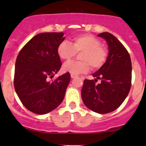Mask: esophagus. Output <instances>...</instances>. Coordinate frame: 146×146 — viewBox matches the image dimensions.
Here are the masks:
<instances>
[{
  "label": "esophagus",
  "mask_w": 146,
  "mask_h": 146,
  "mask_svg": "<svg viewBox=\"0 0 146 146\" xmlns=\"http://www.w3.org/2000/svg\"><path fill=\"white\" fill-rule=\"evenodd\" d=\"M70 77H71V78H75L78 77V76H76V75H74V74H71L70 75Z\"/></svg>",
  "instance_id": "obj_1"
}]
</instances>
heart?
<instances>
[{"label": "heart", "instance_id": "b5f03b06", "mask_svg": "<svg viewBox=\"0 0 146 146\" xmlns=\"http://www.w3.org/2000/svg\"><path fill=\"white\" fill-rule=\"evenodd\" d=\"M81 52L79 58L82 61H69L63 66L65 72L71 74L88 73L90 66L92 69L100 68L107 60V50L100 41L92 35H80L76 36L69 42L64 41L57 47V54L62 60L71 58L76 53Z\"/></svg>", "mask_w": 146, "mask_h": 146}]
</instances>
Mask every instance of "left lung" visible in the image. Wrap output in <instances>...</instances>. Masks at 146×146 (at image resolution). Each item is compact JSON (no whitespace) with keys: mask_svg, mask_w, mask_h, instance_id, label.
<instances>
[{"mask_svg":"<svg viewBox=\"0 0 146 146\" xmlns=\"http://www.w3.org/2000/svg\"><path fill=\"white\" fill-rule=\"evenodd\" d=\"M108 45V56L104 65L92 74L95 80H85L82 100L88 109L99 114L117 110L127 97L131 85V61L123 45L111 34L98 35ZM98 80L101 82L95 84Z\"/></svg>","mask_w":146,"mask_h":146,"instance_id":"8db88e82","label":"left lung"}]
</instances>
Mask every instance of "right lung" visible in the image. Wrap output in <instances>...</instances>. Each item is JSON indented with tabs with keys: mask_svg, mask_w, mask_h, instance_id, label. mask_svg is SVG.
<instances>
[{
	"mask_svg": "<svg viewBox=\"0 0 146 146\" xmlns=\"http://www.w3.org/2000/svg\"><path fill=\"white\" fill-rule=\"evenodd\" d=\"M64 35L63 32L38 34L17 55L15 90L23 105L35 114H45L56 108L62 102L70 82L69 73L49 81L61 68L57 47L64 42Z\"/></svg>",
	"mask_w": 146,
	"mask_h": 146,
	"instance_id": "obj_1",
	"label": "right lung"
}]
</instances>
